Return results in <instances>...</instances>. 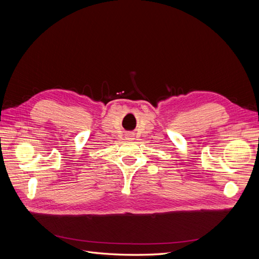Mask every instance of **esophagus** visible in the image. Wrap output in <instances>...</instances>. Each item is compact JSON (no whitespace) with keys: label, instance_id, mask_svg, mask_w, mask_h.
Returning a JSON list of instances; mask_svg holds the SVG:
<instances>
[{"label":"esophagus","instance_id":"1","mask_svg":"<svg viewBox=\"0 0 259 259\" xmlns=\"http://www.w3.org/2000/svg\"><path fill=\"white\" fill-rule=\"evenodd\" d=\"M130 137H132V136H130Z\"/></svg>","mask_w":259,"mask_h":259}]
</instances>
